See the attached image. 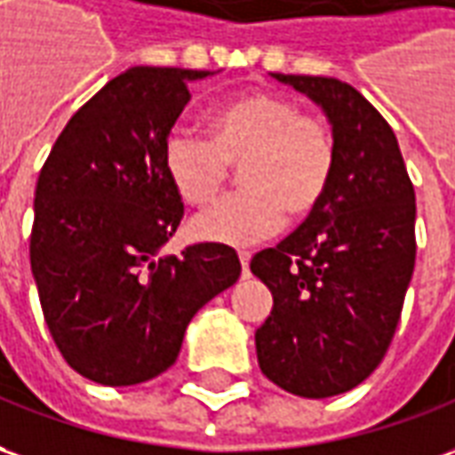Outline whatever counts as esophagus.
<instances>
[{
	"mask_svg": "<svg viewBox=\"0 0 455 455\" xmlns=\"http://www.w3.org/2000/svg\"><path fill=\"white\" fill-rule=\"evenodd\" d=\"M239 261H241V274H243V276H249V261H251V253L239 251Z\"/></svg>",
	"mask_w": 455,
	"mask_h": 455,
	"instance_id": "1",
	"label": "esophagus"
}]
</instances>
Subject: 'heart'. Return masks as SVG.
Listing matches in <instances>:
<instances>
[{"mask_svg": "<svg viewBox=\"0 0 455 455\" xmlns=\"http://www.w3.org/2000/svg\"><path fill=\"white\" fill-rule=\"evenodd\" d=\"M209 141L176 132L164 147V169L188 206H202L241 166V194L191 219V236L243 246L274 236L286 214L306 219L323 202L336 166L329 126L276 94H246L209 114Z\"/></svg>", "mask_w": 455, "mask_h": 455, "instance_id": "obj_1", "label": "heart"}]
</instances>
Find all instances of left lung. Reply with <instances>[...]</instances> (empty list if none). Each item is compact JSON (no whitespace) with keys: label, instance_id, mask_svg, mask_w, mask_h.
Returning <instances> with one entry per match:
<instances>
[{"label":"left lung","instance_id":"left-lung-1","mask_svg":"<svg viewBox=\"0 0 455 455\" xmlns=\"http://www.w3.org/2000/svg\"><path fill=\"white\" fill-rule=\"evenodd\" d=\"M271 76L326 114L336 166L316 212L251 259L274 296L256 356L289 394L339 396L369 379L396 333L416 264V194L394 129L354 86Z\"/></svg>","mask_w":455,"mask_h":455}]
</instances>
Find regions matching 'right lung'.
<instances>
[{"instance_id":"1","label":"right lung","mask_w":455,"mask_h":455,"mask_svg":"<svg viewBox=\"0 0 455 455\" xmlns=\"http://www.w3.org/2000/svg\"><path fill=\"white\" fill-rule=\"evenodd\" d=\"M206 76L126 69L74 114L39 172L32 274L54 344L89 381L134 386L164 373L194 314L239 279L224 243L162 253L184 216L164 147L188 82Z\"/></svg>"}]
</instances>
